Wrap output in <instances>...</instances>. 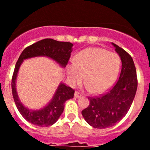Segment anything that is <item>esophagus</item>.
I'll list each match as a JSON object with an SVG mask.
<instances>
[{
	"instance_id": "esophagus-1",
	"label": "esophagus",
	"mask_w": 150,
	"mask_h": 150,
	"mask_svg": "<svg viewBox=\"0 0 150 150\" xmlns=\"http://www.w3.org/2000/svg\"><path fill=\"white\" fill-rule=\"evenodd\" d=\"M82 96V94L79 91H75V94H74V97L76 98H79L80 97Z\"/></svg>"
}]
</instances>
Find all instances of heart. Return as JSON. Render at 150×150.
I'll use <instances>...</instances> for the list:
<instances>
[{
	"mask_svg": "<svg viewBox=\"0 0 150 150\" xmlns=\"http://www.w3.org/2000/svg\"><path fill=\"white\" fill-rule=\"evenodd\" d=\"M74 64L67 66V79L72 85L81 83L91 92L100 94L115 83L121 66L120 57L101 48H88L77 54Z\"/></svg>",
	"mask_w": 150,
	"mask_h": 150,
	"instance_id": "heart-1",
	"label": "heart"
}]
</instances>
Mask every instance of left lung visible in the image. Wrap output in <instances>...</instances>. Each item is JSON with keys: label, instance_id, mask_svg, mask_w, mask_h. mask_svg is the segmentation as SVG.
I'll return each instance as SVG.
<instances>
[{"label": "left lung", "instance_id": "1", "mask_svg": "<svg viewBox=\"0 0 150 150\" xmlns=\"http://www.w3.org/2000/svg\"><path fill=\"white\" fill-rule=\"evenodd\" d=\"M112 44L122 61L120 78L106 94L89 97V105L82 111L85 120L100 129L113 126L127 114L137 88V72L132 56L116 44Z\"/></svg>", "mask_w": 150, "mask_h": 150}]
</instances>
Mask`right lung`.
Instances as JSON below:
<instances>
[{
	"mask_svg": "<svg viewBox=\"0 0 150 150\" xmlns=\"http://www.w3.org/2000/svg\"><path fill=\"white\" fill-rule=\"evenodd\" d=\"M73 44L70 42H60L53 39H44L26 47L18 58L12 78V92L17 109L28 122L40 127H48L59 120L64 108L67 100L74 98V90L61 83L53 98L43 108L33 110L25 107L18 99L16 82L18 70L24 60L34 57L46 56L65 67L71 57Z\"/></svg>",
	"mask_w": 150,
	"mask_h": 150,
	"instance_id": "obj_1",
	"label": "right lung"
}]
</instances>
